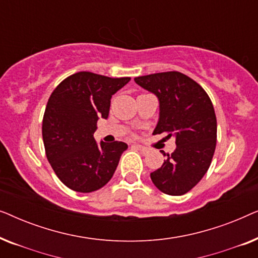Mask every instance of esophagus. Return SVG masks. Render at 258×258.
<instances>
[{
    "instance_id": "34e87169",
    "label": "esophagus",
    "mask_w": 258,
    "mask_h": 258,
    "mask_svg": "<svg viewBox=\"0 0 258 258\" xmlns=\"http://www.w3.org/2000/svg\"><path fill=\"white\" fill-rule=\"evenodd\" d=\"M134 147H135V148H137V149H139V150H141V151H142V153H147V150H148L146 147L141 146V144H134Z\"/></svg>"
}]
</instances>
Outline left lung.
Wrapping results in <instances>:
<instances>
[{
	"label": "left lung",
	"mask_w": 258,
	"mask_h": 258,
	"mask_svg": "<svg viewBox=\"0 0 258 258\" xmlns=\"http://www.w3.org/2000/svg\"><path fill=\"white\" fill-rule=\"evenodd\" d=\"M135 82L160 101L154 134L176 139L175 151L151 172V181L167 195H184L202 179L213 160L217 139L214 105L206 90L182 73L151 74L135 77Z\"/></svg>",
	"instance_id": "left-lung-1"
}]
</instances>
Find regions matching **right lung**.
Returning a JSON list of instances; mask_svg holds the SVG:
<instances>
[{"instance_id":"obj_1","label":"right lung","mask_w":258,"mask_h":258,"mask_svg":"<svg viewBox=\"0 0 258 258\" xmlns=\"http://www.w3.org/2000/svg\"><path fill=\"white\" fill-rule=\"evenodd\" d=\"M129 81L80 72L49 97L42 122L45 155L59 181L74 191L91 192L107 184L128 148L118 141L97 144L94 133L97 119L108 118L112 95Z\"/></svg>"}]
</instances>
